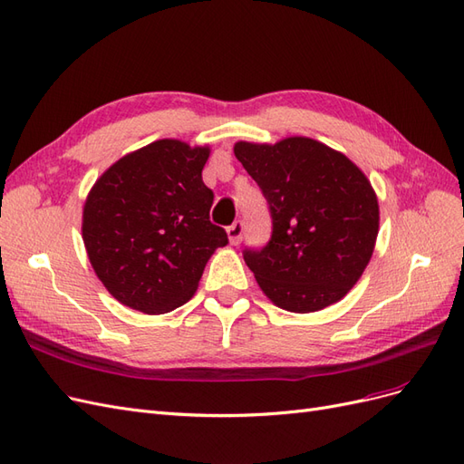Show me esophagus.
Wrapping results in <instances>:
<instances>
[{
	"mask_svg": "<svg viewBox=\"0 0 464 464\" xmlns=\"http://www.w3.org/2000/svg\"><path fill=\"white\" fill-rule=\"evenodd\" d=\"M227 234H228V240H230L232 246L240 244L242 237H244V222L242 220H236L232 227L227 228Z\"/></svg>",
	"mask_w": 464,
	"mask_h": 464,
	"instance_id": "esophagus-1",
	"label": "esophagus"
}]
</instances>
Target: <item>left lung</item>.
<instances>
[{
	"label": "left lung",
	"mask_w": 464,
	"mask_h": 464,
	"mask_svg": "<svg viewBox=\"0 0 464 464\" xmlns=\"http://www.w3.org/2000/svg\"><path fill=\"white\" fill-rule=\"evenodd\" d=\"M236 159L261 188L271 240L244 261L275 305L319 312L344 298L372 259L379 205L370 179L343 152L310 137L240 141Z\"/></svg>",
	"instance_id": "1"
}]
</instances>
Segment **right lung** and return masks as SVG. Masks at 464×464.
Returning a JSON list of instances; mask_svg holds the SVG:
<instances>
[{
	"label": "right lung",
	"mask_w": 464,
	"mask_h": 464,
	"mask_svg": "<svg viewBox=\"0 0 464 464\" xmlns=\"http://www.w3.org/2000/svg\"><path fill=\"white\" fill-rule=\"evenodd\" d=\"M208 147L160 139L96 179L82 208V242L96 276L131 310L159 315L186 304L208 257L228 244L210 222L203 184Z\"/></svg>",
	"instance_id": "obj_1"
}]
</instances>
